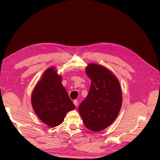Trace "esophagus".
Wrapping results in <instances>:
<instances>
[{
	"label": "esophagus",
	"mask_w": 160,
	"mask_h": 160,
	"mask_svg": "<svg viewBox=\"0 0 160 160\" xmlns=\"http://www.w3.org/2000/svg\"><path fill=\"white\" fill-rule=\"evenodd\" d=\"M73 103H74V104L75 105V106H78V100H74V101H73Z\"/></svg>",
	"instance_id": "34e87169"
}]
</instances>
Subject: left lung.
<instances>
[{
  "label": "left lung",
  "instance_id": "obj_1",
  "mask_svg": "<svg viewBox=\"0 0 160 160\" xmlns=\"http://www.w3.org/2000/svg\"><path fill=\"white\" fill-rule=\"evenodd\" d=\"M85 72L91 81L89 93L78 110L85 127L93 132L106 129L116 119L122 98L119 80L103 65L89 63Z\"/></svg>",
  "mask_w": 160,
  "mask_h": 160
}]
</instances>
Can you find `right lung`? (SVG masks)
Masks as SVG:
<instances>
[{
	"mask_svg": "<svg viewBox=\"0 0 160 160\" xmlns=\"http://www.w3.org/2000/svg\"><path fill=\"white\" fill-rule=\"evenodd\" d=\"M54 67L48 68L33 88L31 102L39 119L49 127L62 124L67 113L75 108Z\"/></svg>",
	"mask_w": 160,
	"mask_h": 160,
	"instance_id": "add662e5",
	"label": "right lung"
}]
</instances>
